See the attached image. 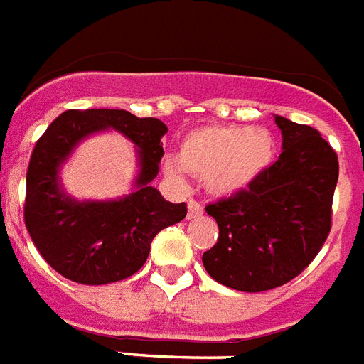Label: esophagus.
<instances>
[{"instance_id":"1","label":"esophagus","mask_w":364,"mask_h":364,"mask_svg":"<svg viewBox=\"0 0 364 364\" xmlns=\"http://www.w3.org/2000/svg\"><path fill=\"white\" fill-rule=\"evenodd\" d=\"M202 213H204V208H202V204H200V202H196V200H188V213H187L188 219H198Z\"/></svg>"}]
</instances>
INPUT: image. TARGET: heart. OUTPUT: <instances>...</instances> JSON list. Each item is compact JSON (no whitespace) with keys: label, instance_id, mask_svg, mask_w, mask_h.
Returning <instances> with one entry per match:
<instances>
[{"label":"heart","instance_id":"b5f03b06","mask_svg":"<svg viewBox=\"0 0 364 364\" xmlns=\"http://www.w3.org/2000/svg\"><path fill=\"white\" fill-rule=\"evenodd\" d=\"M274 137L260 126H204L188 132L179 145V161L193 176L204 179L208 193L230 198L245 193L270 168L274 160ZM176 160L166 162V170L181 177Z\"/></svg>","mask_w":364,"mask_h":364}]
</instances>
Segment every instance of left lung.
Returning <instances> with one entry per match:
<instances>
[{"label":"left lung","instance_id":"obj_1","mask_svg":"<svg viewBox=\"0 0 364 364\" xmlns=\"http://www.w3.org/2000/svg\"><path fill=\"white\" fill-rule=\"evenodd\" d=\"M282 154L238 196L205 208L219 238L202 262L215 282L260 293L296 277L331 232L338 156L306 124L276 115Z\"/></svg>","mask_w":364,"mask_h":364}]
</instances>
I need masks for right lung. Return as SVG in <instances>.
<instances>
[{
  "mask_svg": "<svg viewBox=\"0 0 364 364\" xmlns=\"http://www.w3.org/2000/svg\"><path fill=\"white\" fill-rule=\"evenodd\" d=\"M105 129L136 145L134 188L122 199L79 203L63 191L59 170L82 139ZM166 132L159 119H139L124 109H70L37 139L26 173L24 223L37 251L58 274L85 285L126 279L145 264L154 236L185 219V202H166L151 185L159 176Z\"/></svg>",
  "mask_w": 364,
  "mask_h": 364,
  "instance_id": "1",
  "label": "right lung"
}]
</instances>
